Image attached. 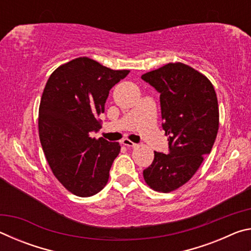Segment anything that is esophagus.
<instances>
[{"instance_id":"esophagus-1","label":"esophagus","mask_w":251,"mask_h":251,"mask_svg":"<svg viewBox=\"0 0 251 251\" xmlns=\"http://www.w3.org/2000/svg\"><path fill=\"white\" fill-rule=\"evenodd\" d=\"M122 143H123V145L128 146V147H135V146H137V144L134 143V142H131L130 139H128V138H124V139H123V141H122Z\"/></svg>"}]
</instances>
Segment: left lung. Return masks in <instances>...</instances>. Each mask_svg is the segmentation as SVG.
I'll return each mask as SVG.
<instances>
[{"mask_svg": "<svg viewBox=\"0 0 251 251\" xmlns=\"http://www.w3.org/2000/svg\"><path fill=\"white\" fill-rule=\"evenodd\" d=\"M142 79L160 94L169 145V154L154 151L144 179L156 192L169 193L186 184L211 151L219 127L217 96L205 75L182 63H169Z\"/></svg>", "mask_w": 251, "mask_h": 251, "instance_id": "1", "label": "left lung"}]
</instances>
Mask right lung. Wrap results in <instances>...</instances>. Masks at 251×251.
<instances>
[{"instance_id":"add662e5","label":"right lung","mask_w":251,"mask_h":251,"mask_svg":"<svg viewBox=\"0 0 251 251\" xmlns=\"http://www.w3.org/2000/svg\"><path fill=\"white\" fill-rule=\"evenodd\" d=\"M129 71H114L88 57L57 67L45 85L39 109V133L54 176L72 194L90 197L107 184L118 143L91 137L100 129L110 88Z\"/></svg>"}]
</instances>
